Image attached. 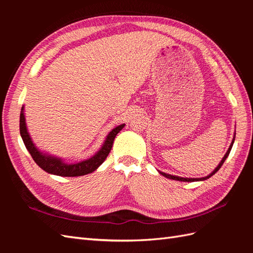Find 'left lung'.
I'll return each mask as SVG.
<instances>
[{"label": "left lung", "instance_id": "left-lung-1", "mask_svg": "<svg viewBox=\"0 0 253 253\" xmlns=\"http://www.w3.org/2000/svg\"><path fill=\"white\" fill-rule=\"evenodd\" d=\"M234 139H235V137H233V140H232V142H231V144H230V147H229V149H228V151H227V153H226V155L224 156V158L221 159V162L219 163V165L217 166V168L215 170H214L210 175H208V176H206V177H203V178H183V177H178V176H173V175H170V174H166V173H163V172H159L160 174H163L164 176H166L167 178H170V179H174V180H179V181H197V180H205V179H207V178H210L212 175H214L215 174L219 169H220V167L223 166V164L225 163V160H226V158L228 157V155H229V153H230V151H231V148H232V145H233V142H234Z\"/></svg>", "mask_w": 253, "mask_h": 253}]
</instances>
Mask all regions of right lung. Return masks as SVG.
Wrapping results in <instances>:
<instances>
[{"label":"right lung","instance_id":"obj_1","mask_svg":"<svg viewBox=\"0 0 253 253\" xmlns=\"http://www.w3.org/2000/svg\"><path fill=\"white\" fill-rule=\"evenodd\" d=\"M23 110H24V108H22L21 114H20V134L22 136L23 141H24L26 149L28 150L30 155H32L33 159L35 160V163L45 172L59 175V176H67V177L82 176V175H86L88 173L94 172L97 168L104 162L105 158L108 157L109 153L111 152V149L113 147L115 137H116V135L125 126V125H121V126H118L117 127H115L108 135V137H106V140L101 150L99 151L95 156L78 164L66 165L59 158L46 156L42 154L41 152L38 151V149L35 147V144L33 143L32 139H30V137L27 133L25 117H24Z\"/></svg>","mask_w":253,"mask_h":253}]
</instances>
